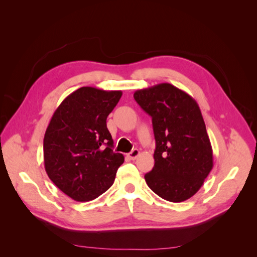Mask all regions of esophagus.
<instances>
[{
    "instance_id": "1",
    "label": "esophagus",
    "mask_w": 257,
    "mask_h": 257,
    "mask_svg": "<svg viewBox=\"0 0 257 257\" xmlns=\"http://www.w3.org/2000/svg\"><path fill=\"white\" fill-rule=\"evenodd\" d=\"M139 153H141V152H139L138 149H133L127 154V157L130 158V160H136L137 157L139 155Z\"/></svg>"
}]
</instances>
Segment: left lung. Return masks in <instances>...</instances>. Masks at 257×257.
I'll return each mask as SVG.
<instances>
[{"label":"left lung","instance_id":"8db88e82","mask_svg":"<svg viewBox=\"0 0 257 257\" xmlns=\"http://www.w3.org/2000/svg\"><path fill=\"white\" fill-rule=\"evenodd\" d=\"M134 98L152 118L154 167L148 186L163 199L181 203L204 184L213 154L196 100L170 83L137 90Z\"/></svg>","mask_w":257,"mask_h":257}]
</instances>
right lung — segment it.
I'll list each match as a JSON object with an SVG mask.
<instances>
[{
    "instance_id": "right-lung-1",
    "label": "right lung",
    "mask_w": 257,
    "mask_h": 257,
    "mask_svg": "<svg viewBox=\"0 0 257 257\" xmlns=\"http://www.w3.org/2000/svg\"><path fill=\"white\" fill-rule=\"evenodd\" d=\"M121 96V91L82 87L60 104L46 130V173L74 200L89 201L102 195L123 164V154L113 152L106 124Z\"/></svg>"
}]
</instances>
